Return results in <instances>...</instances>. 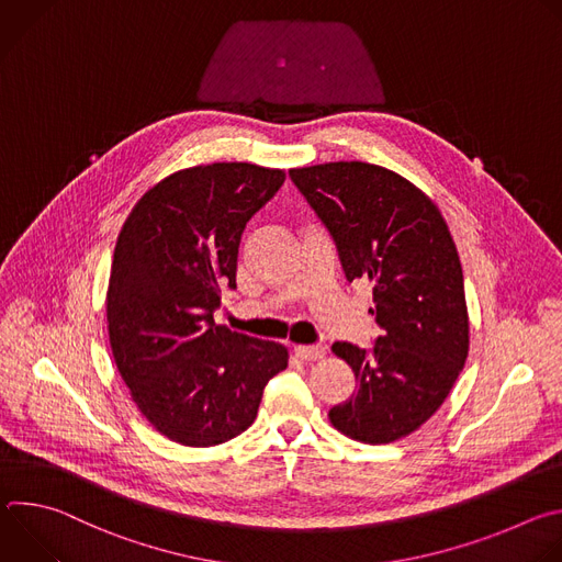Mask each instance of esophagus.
<instances>
[{
	"instance_id": "esophagus-1",
	"label": "esophagus",
	"mask_w": 562,
	"mask_h": 562,
	"mask_svg": "<svg viewBox=\"0 0 562 562\" xmlns=\"http://www.w3.org/2000/svg\"><path fill=\"white\" fill-rule=\"evenodd\" d=\"M293 351H295V356H297L300 360H304V362H311V360H319V358H325V347H323V345H311V347H304V345H300V347H295Z\"/></svg>"
}]
</instances>
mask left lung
Instances as JSON below:
<instances>
[{
  "instance_id": "left-lung-1",
  "label": "left lung",
  "mask_w": 562,
  "mask_h": 562,
  "mask_svg": "<svg viewBox=\"0 0 562 562\" xmlns=\"http://www.w3.org/2000/svg\"><path fill=\"white\" fill-rule=\"evenodd\" d=\"M329 228L349 282L373 289L382 336L373 349L336 342L358 389L329 412L345 436L386 445L414 434L445 403L469 353L462 267L438 206L409 180L367 162L289 171Z\"/></svg>"
}]
</instances>
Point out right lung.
Masks as SVG:
<instances>
[{
    "instance_id": "add662e5",
    "label": "right lung",
    "mask_w": 562,
    "mask_h": 562,
    "mask_svg": "<svg viewBox=\"0 0 562 562\" xmlns=\"http://www.w3.org/2000/svg\"><path fill=\"white\" fill-rule=\"evenodd\" d=\"M249 162L182 169L128 213L113 254L106 319L117 371L142 416L173 442L222 445L247 431L289 351L215 325L235 289L247 222L284 184Z\"/></svg>"
}]
</instances>
